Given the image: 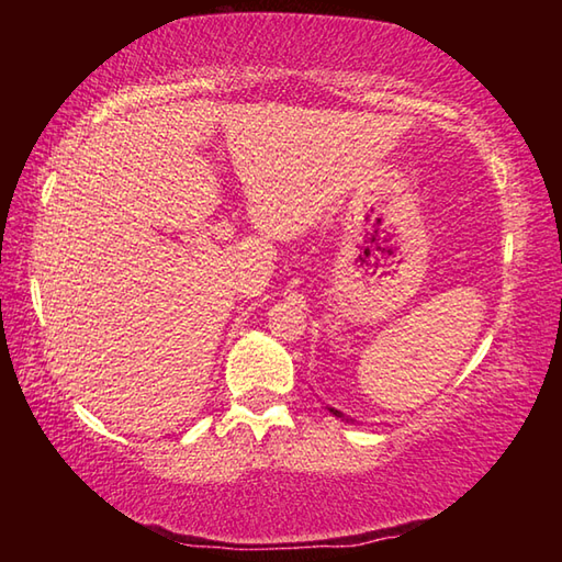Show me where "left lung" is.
Returning <instances> with one entry per match:
<instances>
[{
	"label": "left lung",
	"mask_w": 562,
	"mask_h": 562,
	"mask_svg": "<svg viewBox=\"0 0 562 562\" xmlns=\"http://www.w3.org/2000/svg\"><path fill=\"white\" fill-rule=\"evenodd\" d=\"M329 412H331V414H335V416H341L339 412H335V408H329ZM341 418H345V416H341ZM345 422H349V418H345Z\"/></svg>",
	"instance_id": "obj_1"
}]
</instances>
